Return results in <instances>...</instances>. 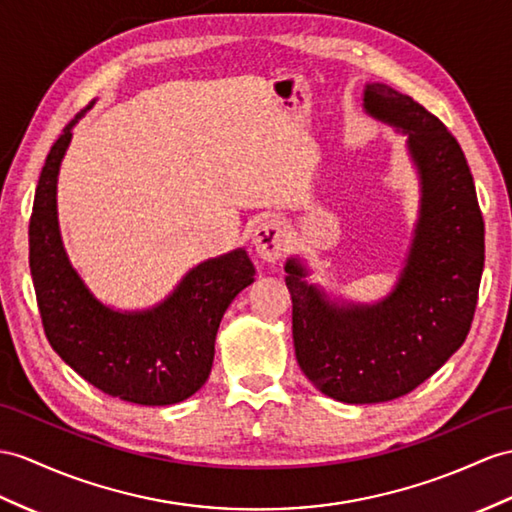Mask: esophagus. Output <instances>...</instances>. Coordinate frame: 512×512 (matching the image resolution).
Here are the masks:
<instances>
[{
  "instance_id": "1",
  "label": "esophagus",
  "mask_w": 512,
  "mask_h": 512,
  "mask_svg": "<svg viewBox=\"0 0 512 512\" xmlns=\"http://www.w3.org/2000/svg\"><path fill=\"white\" fill-rule=\"evenodd\" d=\"M254 249L256 254L267 260V263H273V260L282 258V254L286 252V230L282 228V223L278 221H263L258 223L254 230Z\"/></svg>"
}]
</instances>
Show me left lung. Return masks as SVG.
I'll use <instances>...</instances> for the list:
<instances>
[{
	"label": "left lung",
	"instance_id": "8db88e82",
	"mask_svg": "<svg viewBox=\"0 0 512 512\" xmlns=\"http://www.w3.org/2000/svg\"><path fill=\"white\" fill-rule=\"evenodd\" d=\"M369 117L406 134L419 178V215L393 291L380 302L336 299L291 256L297 363L317 389L345 404H378L410 393L445 365L471 328L484 269V221L458 141L413 97L365 84Z\"/></svg>",
	"mask_w": 512,
	"mask_h": 512
}]
</instances>
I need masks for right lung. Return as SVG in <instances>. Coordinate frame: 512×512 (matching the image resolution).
Returning a JSON list of instances; mask_svg holds the SVG:
<instances>
[{"label":"right lung","mask_w":512,"mask_h":512,"mask_svg":"<svg viewBox=\"0 0 512 512\" xmlns=\"http://www.w3.org/2000/svg\"><path fill=\"white\" fill-rule=\"evenodd\" d=\"M86 110L49 149L34 193L30 273L47 341L106 395L141 406L178 404L208 380L221 317L254 282L256 269L239 247L193 267L152 308L117 310L99 302L67 256L56 202L62 158Z\"/></svg>","instance_id":"1"}]
</instances>
